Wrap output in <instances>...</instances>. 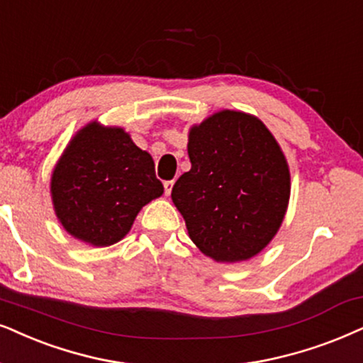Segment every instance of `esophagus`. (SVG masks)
Returning a JSON list of instances; mask_svg holds the SVG:
<instances>
[{"label":"esophagus","instance_id":"34e87169","mask_svg":"<svg viewBox=\"0 0 363 363\" xmlns=\"http://www.w3.org/2000/svg\"><path fill=\"white\" fill-rule=\"evenodd\" d=\"M172 187H174V181H166V182H164V192H166V196H171Z\"/></svg>","mask_w":363,"mask_h":363}]
</instances>
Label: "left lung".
Returning <instances> with one entry per match:
<instances>
[{
	"instance_id": "8db88e82",
	"label": "left lung",
	"mask_w": 363,
	"mask_h": 363,
	"mask_svg": "<svg viewBox=\"0 0 363 363\" xmlns=\"http://www.w3.org/2000/svg\"><path fill=\"white\" fill-rule=\"evenodd\" d=\"M191 171L172 187L187 235L216 263L251 259L277 236L290 203L281 147L256 116L219 110L189 128Z\"/></svg>"
}]
</instances>
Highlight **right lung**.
I'll return each mask as SVG.
<instances>
[{
  "label": "right lung",
  "mask_w": 363,
  "mask_h": 363,
  "mask_svg": "<svg viewBox=\"0 0 363 363\" xmlns=\"http://www.w3.org/2000/svg\"><path fill=\"white\" fill-rule=\"evenodd\" d=\"M162 192L150 154L137 147L125 128L99 121L72 137L50 179L60 224L97 247L123 240L139 211Z\"/></svg>",
  "instance_id": "obj_1"
}]
</instances>
